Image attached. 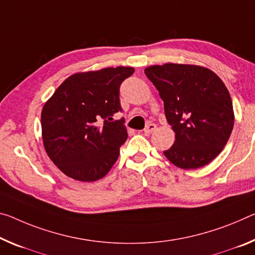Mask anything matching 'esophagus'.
Masks as SVG:
<instances>
[{
    "instance_id": "esophagus-1",
    "label": "esophagus",
    "mask_w": 255,
    "mask_h": 255,
    "mask_svg": "<svg viewBox=\"0 0 255 255\" xmlns=\"http://www.w3.org/2000/svg\"><path fill=\"white\" fill-rule=\"evenodd\" d=\"M155 129H156V126L154 124H147L144 128V132L145 134H151V132L154 131Z\"/></svg>"
}]
</instances>
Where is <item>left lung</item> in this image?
<instances>
[{
	"mask_svg": "<svg viewBox=\"0 0 255 255\" xmlns=\"http://www.w3.org/2000/svg\"><path fill=\"white\" fill-rule=\"evenodd\" d=\"M159 91L175 143L163 152L181 169H197L215 159L234 127L233 102L224 82L212 70L195 64L164 63L145 68Z\"/></svg>",
	"mask_w": 255,
	"mask_h": 255,
	"instance_id": "left-lung-1",
	"label": "left lung"
}]
</instances>
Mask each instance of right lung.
Here are the masks:
<instances>
[{
	"label": "right lung",
	"mask_w": 255,
	"mask_h": 255,
	"mask_svg": "<svg viewBox=\"0 0 255 255\" xmlns=\"http://www.w3.org/2000/svg\"><path fill=\"white\" fill-rule=\"evenodd\" d=\"M131 67L77 72L56 88L42 109V137L47 155L64 175L79 181L103 178L127 139L119 87Z\"/></svg>",
	"instance_id": "right-lung-1"
}]
</instances>
